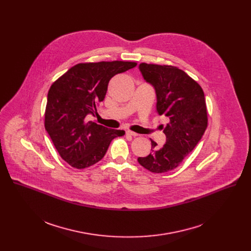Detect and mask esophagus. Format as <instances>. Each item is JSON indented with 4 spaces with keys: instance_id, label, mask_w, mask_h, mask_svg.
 Returning a JSON list of instances; mask_svg holds the SVG:
<instances>
[{
    "instance_id": "34e87169",
    "label": "esophagus",
    "mask_w": 251,
    "mask_h": 251,
    "mask_svg": "<svg viewBox=\"0 0 251 251\" xmlns=\"http://www.w3.org/2000/svg\"><path fill=\"white\" fill-rule=\"evenodd\" d=\"M126 134H127L128 136H133V137H137V136H138L137 133H135V132H133V131H130V130H128V131L126 132Z\"/></svg>"
}]
</instances>
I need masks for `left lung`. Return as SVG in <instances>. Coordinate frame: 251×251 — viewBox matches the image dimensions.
Masks as SVG:
<instances>
[{
  "label": "left lung",
  "instance_id": "obj_1",
  "mask_svg": "<svg viewBox=\"0 0 251 251\" xmlns=\"http://www.w3.org/2000/svg\"><path fill=\"white\" fill-rule=\"evenodd\" d=\"M139 69L157 95V112L169 123L164 129L166 144L161 148L151 139V153L139 157L141 166L152 173L176 169L197 146L207 127V110L201 85L184 70L173 65L143 62Z\"/></svg>",
  "mask_w": 251,
  "mask_h": 251
}]
</instances>
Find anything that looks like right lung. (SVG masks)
I'll return each mask as SVG.
<instances>
[{
	"label": "right lung",
	"mask_w": 251,
	"mask_h": 251,
	"mask_svg": "<svg viewBox=\"0 0 251 251\" xmlns=\"http://www.w3.org/2000/svg\"><path fill=\"white\" fill-rule=\"evenodd\" d=\"M137 65L132 61L78 63L57 78L48 93L45 127L59 156L75 169L99 162L111 141L123 136V130L106 128L87 121L97 113L109 80Z\"/></svg>",
	"instance_id": "right-lung-1"
}]
</instances>
